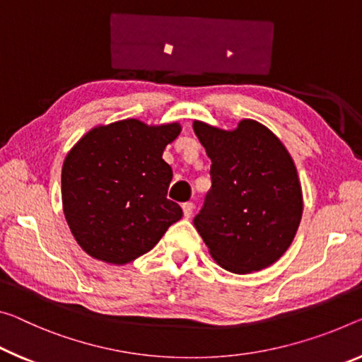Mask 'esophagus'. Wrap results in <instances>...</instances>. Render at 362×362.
<instances>
[{
    "instance_id": "esophagus-1",
    "label": "esophagus",
    "mask_w": 362,
    "mask_h": 362,
    "mask_svg": "<svg viewBox=\"0 0 362 362\" xmlns=\"http://www.w3.org/2000/svg\"><path fill=\"white\" fill-rule=\"evenodd\" d=\"M182 212H185V216L186 218H189V216L192 215V212H194V204L192 202H186V204H182Z\"/></svg>"
}]
</instances>
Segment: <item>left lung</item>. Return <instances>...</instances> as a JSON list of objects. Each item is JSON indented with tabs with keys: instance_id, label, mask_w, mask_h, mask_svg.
Returning a JSON list of instances; mask_svg holds the SVG:
<instances>
[{
	"instance_id": "left-lung-1",
	"label": "left lung",
	"mask_w": 362,
	"mask_h": 362,
	"mask_svg": "<svg viewBox=\"0 0 362 362\" xmlns=\"http://www.w3.org/2000/svg\"><path fill=\"white\" fill-rule=\"evenodd\" d=\"M192 127L212 160V187L194 216L210 255L233 274H251L276 262L303 216L291 155L254 119H243L233 131L202 121H194Z\"/></svg>"
}]
</instances>
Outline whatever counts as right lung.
Returning <instances> with one entry per match:
<instances>
[{
    "instance_id": "1",
    "label": "right lung",
    "mask_w": 362,
    "mask_h": 362,
    "mask_svg": "<svg viewBox=\"0 0 362 362\" xmlns=\"http://www.w3.org/2000/svg\"><path fill=\"white\" fill-rule=\"evenodd\" d=\"M180 123L139 119L97 126L66 155L63 212L77 244L93 259L124 265L148 252L182 216L166 197L173 177L162 158Z\"/></svg>"
}]
</instances>
